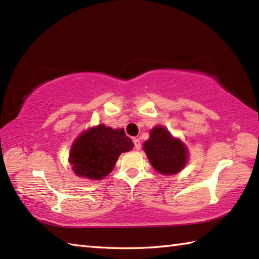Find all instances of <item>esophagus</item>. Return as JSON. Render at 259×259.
Instances as JSON below:
<instances>
[{
  "instance_id": "1",
  "label": "esophagus",
  "mask_w": 259,
  "mask_h": 259,
  "mask_svg": "<svg viewBox=\"0 0 259 259\" xmlns=\"http://www.w3.org/2000/svg\"><path fill=\"white\" fill-rule=\"evenodd\" d=\"M134 144H135V148L136 150H140V147H142V144H140V140L138 138H134Z\"/></svg>"
}]
</instances>
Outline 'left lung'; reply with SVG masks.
<instances>
[{"instance_id":"obj_1","label":"left lung","mask_w":259,"mask_h":259,"mask_svg":"<svg viewBox=\"0 0 259 259\" xmlns=\"http://www.w3.org/2000/svg\"><path fill=\"white\" fill-rule=\"evenodd\" d=\"M147 159L157 172L172 176L181 172L188 161V148L163 125H155L143 145Z\"/></svg>"}]
</instances>
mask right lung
<instances>
[{
    "instance_id": "right-lung-1",
    "label": "right lung",
    "mask_w": 259,
    "mask_h": 259,
    "mask_svg": "<svg viewBox=\"0 0 259 259\" xmlns=\"http://www.w3.org/2000/svg\"><path fill=\"white\" fill-rule=\"evenodd\" d=\"M134 148L123 129L98 124L77 136L69 150L68 162L76 176L102 181L114 169L119 156Z\"/></svg>"
}]
</instances>
